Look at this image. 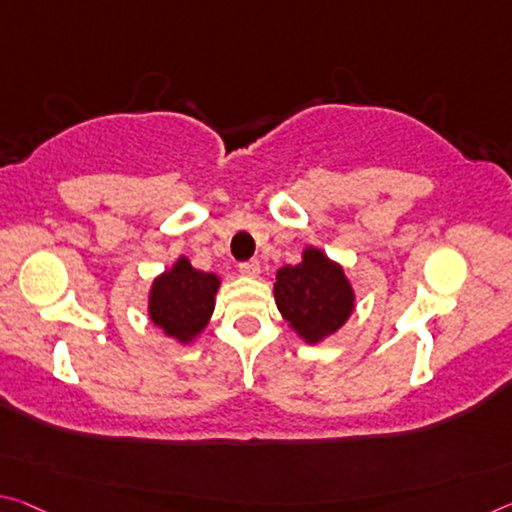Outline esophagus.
Wrapping results in <instances>:
<instances>
[{"instance_id": "1", "label": "esophagus", "mask_w": 512, "mask_h": 512, "mask_svg": "<svg viewBox=\"0 0 512 512\" xmlns=\"http://www.w3.org/2000/svg\"><path fill=\"white\" fill-rule=\"evenodd\" d=\"M239 271L243 275H248V278H255V275H259V262H257V259H248V262H241Z\"/></svg>"}]
</instances>
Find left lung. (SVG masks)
<instances>
[{"label":"left lung","mask_w":512,"mask_h":512,"mask_svg":"<svg viewBox=\"0 0 512 512\" xmlns=\"http://www.w3.org/2000/svg\"><path fill=\"white\" fill-rule=\"evenodd\" d=\"M275 280L278 310L305 342L332 335L353 312V289L344 271L321 250L307 248L303 262L282 266Z\"/></svg>","instance_id":"obj_1"}]
</instances>
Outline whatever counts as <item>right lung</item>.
I'll use <instances>...</instances> for the list:
<instances>
[{"instance_id":"right-lung-1","label":"right lung","mask_w":512,"mask_h":512,"mask_svg":"<svg viewBox=\"0 0 512 512\" xmlns=\"http://www.w3.org/2000/svg\"><path fill=\"white\" fill-rule=\"evenodd\" d=\"M218 278L214 273L193 269L182 257L173 269L154 280L150 294V319L166 335L189 342L207 326L214 312Z\"/></svg>"}]
</instances>
